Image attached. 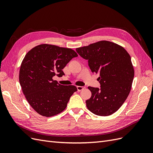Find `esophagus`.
Instances as JSON below:
<instances>
[{
  "instance_id": "1",
  "label": "esophagus",
  "mask_w": 153,
  "mask_h": 153,
  "mask_svg": "<svg viewBox=\"0 0 153 153\" xmlns=\"http://www.w3.org/2000/svg\"><path fill=\"white\" fill-rule=\"evenodd\" d=\"M84 88H84L83 86H77V90L79 91H81L82 89H84Z\"/></svg>"
}]
</instances>
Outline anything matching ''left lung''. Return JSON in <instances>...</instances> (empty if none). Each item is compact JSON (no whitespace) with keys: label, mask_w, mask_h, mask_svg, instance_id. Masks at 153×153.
I'll return each mask as SVG.
<instances>
[{"label":"left lung","mask_w":153,"mask_h":153,"mask_svg":"<svg viewBox=\"0 0 153 153\" xmlns=\"http://www.w3.org/2000/svg\"><path fill=\"white\" fill-rule=\"evenodd\" d=\"M76 51L88 61L91 72L99 74L100 88L88 87L91 92L86 101L88 110L98 116L112 114L131 90L134 69L130 55L121 46L107 41L76 48Z\"/></svg>","instance_id":"obj_1"}]
</instances>
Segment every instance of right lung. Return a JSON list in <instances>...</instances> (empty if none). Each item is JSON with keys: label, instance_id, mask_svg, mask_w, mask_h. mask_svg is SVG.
<instances>
[{"label": "right lung", "instance_id": "add662e5", "mask_svg": "<svg viewBox=\"0 0 153 153\" xmlns=\"http://www.w3.org/2000/svg\"><path fill=\"white\" fill-rule=\"evenodd\" d=\"M77 54L70 48L40 44L29 51L19 69V81L29 104L38 114L51 117L65 109L75 86H64L54 81L65 75L62 69Z\"/></svg>", "mask_w": 153, "mask_h": 153}]
</instances>
